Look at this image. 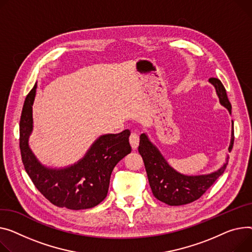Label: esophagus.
I'll list each match as a JSON object with an SVG mask.
<instances>
[{"instance_id":"1","label":"esophagus","mask_w":252,"mask_h":252,"mask_svg":"<svg viewBox=\"0 0 252 252\" xmlns=\"http://www.w3.org/2000/svg\"><path fill=\"white\" fill-rule=\"evenodd\" d=\"M139 142H140V139H139L138 133L132 132L130 135V138H129V143H130V146H131L132 150H136L138 148Z\"/></svg>"}]
</instances>
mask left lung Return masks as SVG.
Instances as JSON below:
<instances>
[{"mask_svg": "<svg viewBox=\"0 0 252 252\" xmlns=\"http://www.w3.org/2000/svg\"><path fill=\"white\" fill-rule=\"evenodd\" d=\"M209 83L214 86L220 104L231 114L232 106L221 81L211 78L209 79ZM233 143L234 131L232 121L229 152H231L233 148ZM139 152L143 157L150 187L154 196L169 206L187 205L199 198L224 173L229 159V155H227L225 162L213 172L196 175L183 174L174 169L168 163L160 150L151 142L146 132L140 136Z\"/></svg>", "mask_w": 252, "mask_h": 252, "instance_id": "1", "label": "left lung"}]
</instances>
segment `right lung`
I'll list each match as a JSON object with an SVG mask.
<instances>
[{
	"mask_svg": "<svg viewBox=\"0 0 252 252\" xmlns=\"http://www.w3.org/2000/svg\"><path fill=\"white\" fill-rule=\"evenodd\" d=\"M36 88L37 84L26 96L20 120V150L25 170L36 189L55 206L76 211L91 209L106 197L113 168L130 153V131L99 136L83 158L74 164L46 166L29 146Z\"/></svg>",
	"mask_w": 252,
	"mask_h": 252,
	"instance_id": "right-lung-1",
	"label": "right lung"
}]
</instances>
